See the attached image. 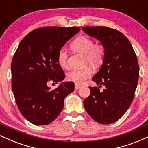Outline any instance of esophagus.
<instances>
[{
    "instance_id": "1",
    "label": "esophagus",
    "mask_w": 148,
    "mask_h": 148,
    "mask_svg": "<svg viewBox=\"0 0 148 148\" xmlns=\"http://www.w3.org/2000/svg\"><path fill=\"white\" fill-rule=\"evenodd\" d=\"M80 88H81V86H80V85H78V84H76L75 85V87H74V88H75V90L79 89Z\"/></svg>"
}]
</instances>
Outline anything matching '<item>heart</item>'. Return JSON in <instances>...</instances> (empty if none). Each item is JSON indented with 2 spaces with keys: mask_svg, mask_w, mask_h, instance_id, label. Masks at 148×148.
<instances>
[{
  "mask_svg": "<svg viewBox=\"0 0 148 148\" xmlns=\"http://www.w3.org/2000/svg\"><path fill=\"white\" fill-rule=\"evenodd\" d=\"M71 48L76 53L84 55V65H90L96 68L103 63L105 57V49L102 45H95V42L87 37H79L74 40L70 45ZM68 52L65 48L58 51L57 60L62 67L67 66ZM92 75L89 67L81 69H72L67 74V79L76 84H82Z\"/></svg>",
  "mask_w": 148,
  "mask_h": 148,
  "instance_id": "heart-1",
  "label": "heart"
}]
</instances>
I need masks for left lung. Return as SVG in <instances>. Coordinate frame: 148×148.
I'll return each mask as SVG.
<instances>
[{"mask_svg": "<svg viewBox=\"0 0 148 148\" xmlns=\"http://www.w3.org/2000/svg\"><path fill=\"white\" fill-rule=\"evenodd\" d=\"M90 36L95 37L105 49L101 69L92 78L97 85L90 87V94L84 100L85 109L96 122L108 125L125 114L134 99L138 84L139 66L136 55L124 34L104 26L83 27Z\"/></svg>", "mask_w": 148, "mask_h": 148, "instance_id": "1", "label": "left lung"}]
</instances>
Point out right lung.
Returning a JSON list of instances; mask_svg holds the SVG:
<instances>
[{"label":"right lung","instance_id":"right-lung-1","mask_svg":"<svg viewBox=\"0 0 148 148\" xmlns=\"http://www.w3.org/2000/svg\"><path fill=\"white\" fill-rule=\"evenodd\" d=\"M80 30L79 27L37 28L23 37L15 52L11 64L12 89L22 115L33 125L52 123L63 109L64 98L74 91L71 81L53 90L47 83L58 84L64 79L58 53Z\"/></svg>","mask_w":148,"mask_h":148}]
</instances>
